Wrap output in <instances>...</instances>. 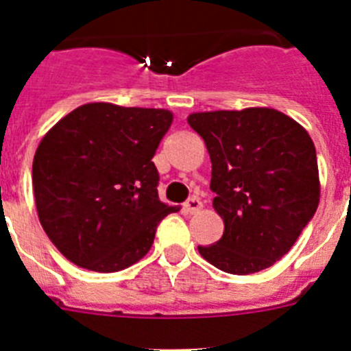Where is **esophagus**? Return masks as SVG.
<instances>
[{
	"instance_id": "1",
	"label": "esophagus",
	"mask_w": 351,
	"mask_h": 351,
	"mask_svg": "<svg viewBox=\"0 0 351 351\" xmlns=\"http://www.w3.org/2000/svg\"><path fill=\"white\" fill-rule=\"evenodd\" d=\"M182 209H184L186 214H195V213H198V210L202 209V202H200L197 197H191L190 200H188V202L182 206Z\"/></svg>"
}]
</instances>
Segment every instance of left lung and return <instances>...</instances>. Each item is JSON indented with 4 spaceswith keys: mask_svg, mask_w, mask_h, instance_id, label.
Here are the masks:
<instances>
[{
    "mask_svg": "<svg viewBox=\"0 0 351 351\" xmlns=\"http://www.w3.org/2000/svg\"><path fill=\"white\" fill-rule=\"evenodd\" d=\"M188 125L213 163L214 210L223 237L198 253L219 271L246 276L283 258L320 202V176L309 133L269 107L193 112Z\"/></svg>",
    "mask_w": 351,
    "mask_h": 351,
    "instance_id": "left-lung-1",
    "label": "left lung"
}]
</instances>
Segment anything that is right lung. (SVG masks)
Returning a JSON list of instances; mask_svg holds the SVG:
<instances>
[{"label": "right lung", "mask_w": 351, "mask_h": 351, "mask_svg": "<svg viewBox=\"0 0 351 351\" xmlns=\"http://www.w3.org/2000/svg\"><path fill=\"white\" fill-rule=\"evenodd\" d=\"M173 121L167 108L95 101L49 130L33 158L36 213L61 255L79 267L117 272L147 255L176 207L158 197L153 163Z\"/></svg>", "instance_id": "add662e5"}]
</instances>
